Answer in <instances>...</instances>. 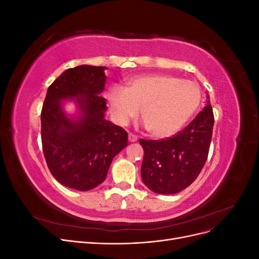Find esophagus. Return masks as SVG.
<instances>
[{
  "mask_svg": "<svg viewBox=\"0 0 259 259\" xmlns=\"http://www.w3.org/2000/svg\"><path fill=\"white\" fill-rule=\"evenodd\" d=\"M137 139H138V137H137L136 135H134V134H132V133H130V134H128V140H130L131 143L137 142Z\"/></svg>",
  "mask_w": 259,
  "mask_h": 259,
  "instance_id": "1",
  "label": "esophagus"
}]
</instances>
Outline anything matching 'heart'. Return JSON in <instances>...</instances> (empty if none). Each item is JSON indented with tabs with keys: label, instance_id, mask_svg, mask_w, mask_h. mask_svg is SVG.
Segmentation results:
<instances>
[{
	"label": "heart",
	"instance_id": "heart-1",
	"mask_svg": "<svg viewBox=\"0 0 259 259\" xmlns=\"http://www.w3.org/2000/svg\"><path fill=\"white\" fill-rule=\"evenodd\" d=\"M107 101L114 121L122 125L138 115L155 137L176 134L189 121L202 101L199 85L169 74L136 75L126 81V88L111 86Z\"/></svg>",
	"mask_w": 259,
	"mask_h": 259
}]
</instances>
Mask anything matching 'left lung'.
I'll use <instances>...</instances> for the list:
<instances>
[{
	"label": "left lung",
	"mask_w": 259,
	"mask_h": 259,
	"mask_svg": "<svg viewBox=\"0 0 259 259\" xmlns=\"http://www.w3.org/2000/svg\"><path fill=\"white\" fill-rule=\"evenodd\" d=\"M213 126V109L207 96V105L175 136L161 140L140 139L144 148V184L159 194H174L190 186L206 162Z\"/></svg>",
	"instance_id": "obj_1"
}]
</instances>
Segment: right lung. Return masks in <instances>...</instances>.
I'll list each match as a JSON object with an SVG mask.
<instances>
[{"instance_id":"1","label":"right lung","mask_w":259,"mask_h":259,"mask_svg":"<svg viewBox=\"0 0 259 259\" xmlns=\"http://www.w3.org/2000/svg\"><path fill=\"white\" fill-rule=\"evenodd\" d=\"M106 67L70 68L46 93L41 112V138L52 175L66 187L88 191L100 185L114 156L127 146V133L105 119ZM77 107L69 115L63 106Z\"/></svg>"}]
</instances>
